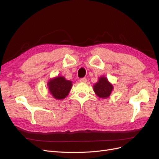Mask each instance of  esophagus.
Masks as SVG:
<instances>
[{
    "label": "esophagus",
    "mask_w": 159,
    "mask_h": 159,
    "mask_svg": "<svg viewBox=\"0 0 159 159\" xmlns=\"http://www.w3.org/2000/svg\"><path fill=\"white\" fill-rule=\"evenodd\" d=\"M80 82H81V83H86L87 82V79L86 78H81L80 80Z\"/></svg>",
    "instance_id": "obj_1"
}]
</instances>
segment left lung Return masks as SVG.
I'll return each mask as SVG.
<instances>
[{"mask_svg":"<svg viewBox=\"0 0 159 159\" xmlns=\"http://www.w3.org/2000/svg\"><path fill=\"white\" fill-rule=\"evenodd\" d=\"M95 93L102 99L108 98L113 90V85L111 84L106 77L103 75L98 79V81L93 86Z\"/></svg>","mask_w":159,"mask_h":159,"instance_id":"left-lung-1","label":"left lung"}]
</instances>
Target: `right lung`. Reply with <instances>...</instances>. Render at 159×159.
Here are the masks:
<instances>
[{"instance_id": "add662e5", "label": "right lung", "mask_w": 159, "mask_h": 159, "mask_svg": "<svg viewBox=\"0 0 159 159\" xmlns=\"http://www.w3.org/2000/svg\"><path fill=\"white\" fill-rule=\"evenodd\" d=\"M47 85L54 98L61 100L68 95L72 88V82L71 81L66 80L64 76H57L50 79Z\"/></svg>"}]
</instances>
